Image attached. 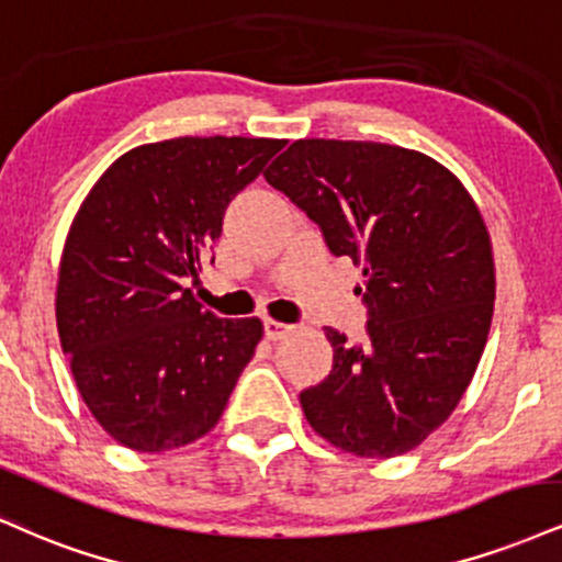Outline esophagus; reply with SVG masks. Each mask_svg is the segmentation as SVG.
<instances>
[{"label": "esophagus", "instance_id": "esophagus-1", "mask_svg": "<svg viewBox=\"0 0 562 562\" xmlns=\"http://www.w3.org/2000/svg\"><path fill=\"white\" fill-rule=\"evenodd\" d=\"M290 329H293L290 324H282L277 319H263V337H267V340H280V337H285Z\"/></svg>", "mask_w": 562, "mask_h": 562}]
</instances>
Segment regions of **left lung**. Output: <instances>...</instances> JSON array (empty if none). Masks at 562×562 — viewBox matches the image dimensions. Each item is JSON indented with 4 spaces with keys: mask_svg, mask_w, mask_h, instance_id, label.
<instances>
[{
    "mask_svg": "<svg viewBox=\"0 0 562 562\" xmlns=\"http://www.w3.org/2000/svg\"><path fill=\"white\" fill-rule=\"evenodd\" d=\"M263 178L363 267L367 340L324 329L333 371L301 392L303 414L353 456L414 450L456 411L490 335L495 261L474 199L427 154L374 140H295Z\"/></svg>",
    "mask_w": 562,
    "mask_h": 562,
    "instance_id": "obj_1",
    "label": "left lung"
}]
</instances>
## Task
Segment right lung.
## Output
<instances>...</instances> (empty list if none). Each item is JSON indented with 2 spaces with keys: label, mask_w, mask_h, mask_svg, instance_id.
Listing matches in <instances>:
<instances>
[{
  "label": "right lung",
  "mask_w": 562,
  "mask_h": 562,
  "mask_svg": "<svg viewBox=\"0 0 562 562\" xmlns=\"http://www.w3.org/2000/svg\"><path fill=\"white\" fill-rule=\"evenodd\" d=\"M282 146L238 135L138 146L80 204L59 263V342L88 411L125 448L204 437L254 358L261 322L220 319L186 282L229 201Z\"/></svg>",
  "instance_id": "right-lung-1"
}]
</instances>
